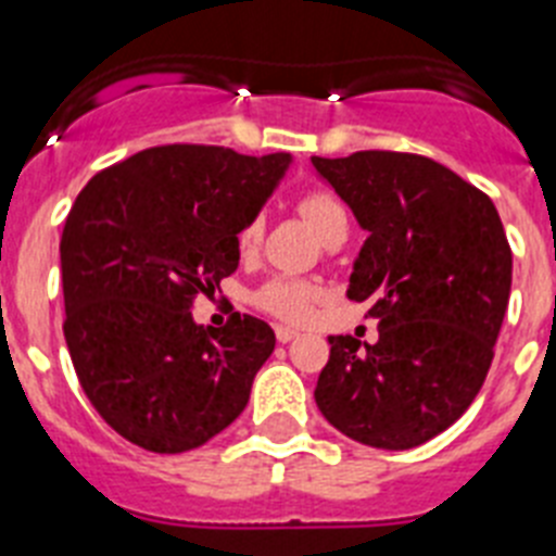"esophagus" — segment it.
<instances>
[{
  "label": "esophagus",
  "mask_w": 556,
  "mask_h": 556,
  "mask_svg": "<svg viewBox=\"0 0 556 556\" xmlns=\"http://www.w3.org/2000/svg\"><path fill=\"white\" fill-rule=\"evenodd\" d=\"M293 338H299L296 330H291V327H277V341H279V344H288V341H293Z\"/></svg>",
  "instance_id": "esophagus-1"
}]
</instances>
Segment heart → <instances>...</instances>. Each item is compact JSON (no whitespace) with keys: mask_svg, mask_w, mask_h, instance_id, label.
<instances>
[{"mask_svg":"<svg viewBox=\"0 0 556 556\" xmlns=\"http://www.w3.org/2000/svg\"><path fill=\"white\" fill-rule=\"evenodd\" d=\"M299 212H302V218L311 224V229L316 231L318 238H321L336 220L346 218L344 206L338 204L332 195H327V192H311V195L302 198V201H299ZM260 238H263V220H249V224L238 231L240 254H251V251L257 249ZM316 296L318 291L311 282L279 277L260 288L257 305L263 307V311L271 313V316L285 318V321H305V318L311 316V307L313 302H316Z\"/></svg>","mask_w":556,"mask_h":556,"instance_id":"b5f03b06","label":"heart"}]
</instances>
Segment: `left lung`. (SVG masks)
<instances>
[{
	"label": "left lung",
	"instance_id": "obj_1",
	"mask_svg": "<svg viewBox=\"0 0 556 556\" xmlns=\"http://www.w3.org/2000/svg\"><path fill=\"white\" fill-rule=\"evenodd\" d=\"M366 240L346 296L371 302L378 344L330 336L318 412L361 445L408 451L479 394L511 288V251L490 198L414 153L313 156Z\"/></svg>",
	"mask_w": 556,
	"mask_h": 556
}]
</instances>
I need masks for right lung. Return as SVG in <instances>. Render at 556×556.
Instances as JSON below:
<instances>
[{
	"instance_id": "1",
	"label": "right lung",
	"mask_w": 556,
	"mask_h": 556,
	"mask_svg": "<svg viewBox=\"0 0 556 556\" xmlns=\"http://www.w3.org/2000/svg\"><path fill=\"white\" fill-rule=\"evenodd\" d=\"M291 162L162 144L75 198L61 235L64 338L86 397L134 445L192 451L243 414L274 330L245 313L218 330L195 325L192 305L238 271V231Z\"/></svg>"
}]
</instances>
